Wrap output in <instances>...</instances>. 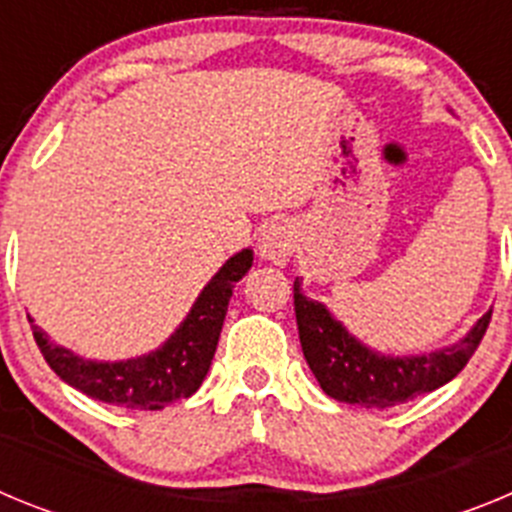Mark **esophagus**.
Instances as JSON below:
<instances>
[{
  "instance_id": "1",
  "label": "esophagus",
  "mask_w": 512,
  "mask_h": 512,
  "mask_svg": "<svg viewBox=\"0 0 512 512\" xmlns=\"http://www.w3.org/2000/svg\"><path fill=\"white\" fill-rule=\"evenodd\" d=\"M259 256L271 264H287L292 256V228L284 220H274L261 230Z\"/></svg>"
}]
</instances>
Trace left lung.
I'll return each instance as SVG.
<instances>
[{"label":"left lung","mask_w":512,"mask_h":512,"mask_svg":"<svg viewBox=\"0 0 512 512\" xmlns=\"http://www.w3.org/2000/svg\"><path fill=\"white\" fill-rule=\"evenodd\" d=\"M295 315L302 354L325 395L348 405L384 410L451 382L485 338L492 310L482 315L472 333L456 346L413 359H384L372 354L348 336L346 328L330 318L320 302L302 295L300 279L295 282Z\"/></svg>","instance_id":"obj_1"}]
</instances>
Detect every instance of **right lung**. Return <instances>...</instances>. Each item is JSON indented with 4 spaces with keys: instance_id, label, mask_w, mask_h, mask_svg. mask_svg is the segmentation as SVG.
I'll list each match as a JSON object with an SVG mask.
<instances>
[{
    "instance_id": "obj_1",
    "label": "right lung",
    "mask_w": 512,
    "mask_h": 512,
    "mask_svg": "<svg viewBox=\"0 0 512 512\" xmlns=\"http://www.w3.org/2000/svg\"><path fill=\"white\" fill-rule=\"evenodd\" d=\"M251 261L253 253L248 248L235 253L202 289L187 320L166 341V346L143 359L117 361V364L84 361L48 341L43 330L30 320L35 343L53 372L92 400L130 410H161L169 402L184 400L200 390L215 356L233 287L251 269Z\"/></svg>"
}]
</instances>
